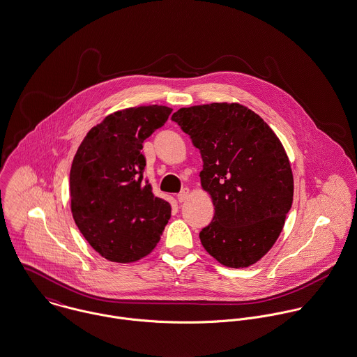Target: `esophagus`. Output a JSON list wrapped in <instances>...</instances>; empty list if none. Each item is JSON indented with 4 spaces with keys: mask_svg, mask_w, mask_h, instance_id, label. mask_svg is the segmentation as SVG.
<instances>
[{
    "mask_svg": "<svg viewBox=\"0 0 357 357\" xmlns=\"http://www.w3.org/2000/svg\"><path fill=\"white\" fill-rule=\"evenodd\" d=\"M190 197V189H188V188H185L179 195H178V201L179 202H185V201H188Z\"/></svg>",
    "mask_w": 357,
    "mask_h": 357,
    "instance_id": "obj_1",
    "label": "esophagus"
}]
</instances>
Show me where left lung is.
Segmentation results:
<instances>
[{"label":"left lung","instance_id":"left-lung-1","mask_svg":"<svg viewBox=\"0 0 357 357\" xmlns=\"http://www.w3.org/2000/svg\"><path fill=\"white\" fill-rule=\"evenodd\" d=\"M171 119L199 149L201 186L215 205L199 231L202 246L226 267L255 264L275 243L293 202L283 145L257 114L236 102L181 108Z\"/></svg>","mask_w":357,"mask_h":357}]
</instances>
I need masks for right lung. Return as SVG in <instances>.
<instances>
[{
	"label": "right lung",
	"mask_w": 357,
	"mask_h": 357,
	"mask_svg": "<svg viewBox=\"0 0 357 357\" xmlns=\"http://www.w3.org/2000/svg\"><path fill=\"white\" fill-rule=\"evenodd\" d=\"M164 105L118 111L93 127L70 172L71 212L80 233L102 257L132 263L158 245L171 205L144 179L142 144L171 115Z\"/></svg>",
	"instance_id": "add662e5"
}]
</instances>
